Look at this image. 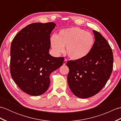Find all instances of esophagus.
Masks as SVG:
<instances>
[{
  "label": "esophagus",
  "instance_id": "esophagus-1",
  "mask_svg": "<svg viewBox=\"0 0 121 121\" xmlns=\"http://www.w3.org/2000/svg\"><path fill=\"white\" fill-rule=\"evenodd\" d=\"M66 62H67V60H66V59H65V60L63 61V65H65L66 64Z\"/></svg>",
  "mask_w": 121,
  "mask_h": 121
}]
</instances>
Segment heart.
<instances>
[{
    "label": "heart",
    "instance_id": "heart-1",
    "mask_svg": "<svg viewBox=\"0 0 121 121\" xmlns=\"http://www.w3.org/2000/svg\"><path fill=\"white\" fill-rule=\"evenodd\" d=\"M94 44V38L88 32L78 27L62 29L58 35L50 38V45L53 52L59 55L66 52L73 60H80L91 52Z\"/></svg>",
    "mask_w": 121,
    "mask_h": 121
}]
</instances>
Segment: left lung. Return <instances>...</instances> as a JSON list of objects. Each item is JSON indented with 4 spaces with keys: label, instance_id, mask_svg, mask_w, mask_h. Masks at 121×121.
I'll use <instances>...</instances> for the list:
<instances>
[{
    "label": "left lung",
    "instance_id": "1",
    "mask_svg": "<svg viewBox=\"0 0 121 121\" xmlns=\"http://www.w3.org/2000/svg\"><path fill=\"white\" fill-rule=\"evenodd\" d=\"M92 31L95 41L89 55L66 63L69 69V87L75 96L81 98H87L98 93L108 81L113 70L111 47L100 33Z\"/></svg>",
    "mask_w": 121,
    "mask_h": 121
}]
</instances>
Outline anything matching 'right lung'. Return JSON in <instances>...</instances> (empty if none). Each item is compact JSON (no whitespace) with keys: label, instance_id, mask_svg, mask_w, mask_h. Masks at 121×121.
Returning a JSON list of instances; mask_svg holds the SVG:
<instances>
[{"label":"right lung","instance_id":"1","mask_svg":"<svg viewBox=\"0 0 121 121\" xmlns=\"http://www.w3.org/2000/svg\"><path fill=\"white\" fill-rule=\"evenodd\" d=\"M56 24L34 23L15 35L10 50V73L23 91L39 96L47 91L50 74L63 65V57L49 53L50 34Z\"/></svg>","mask_w":121,"mask_h":121}]
</instances>
